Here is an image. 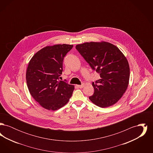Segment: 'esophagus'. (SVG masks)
Masks as SVG:
<instances>
[{"label":"esophagus","mask_w":153,"mask_h":153,"mask_svg":"<svg viewBox=\"0 0 153 153\" xmlns=\"http://www.w3.org/2000/svg\"><path fill=\"white\" fill-rule=\"evenodd\" d=\"M84 84H81V85H77V87L78 88H83L84 87Z\"/></svg>","instance_id":"34e87169"}]
</instances>
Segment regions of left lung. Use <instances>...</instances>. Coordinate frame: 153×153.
<instances>
[{"label":"left lung","mask_w":153,"mask_h":153,"mask_svg":"<svg viewBox=\"0 0 153 153\" xmlns=\"http://www.w3.org/2000/svg\"><path fill=\"white\" fill-rule=\"evenodd\" d=\"M76 49L100 74V79L92 82L95 91L90 100L102 108L115 104L126 92L130 79L129 64L123 54L106 42H85Z\"/></svg>","instance_id":"8db88e82"}]
</instances>
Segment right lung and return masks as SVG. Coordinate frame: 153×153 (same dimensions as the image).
<instances>
[{"mask_svg":"<svg viewBox=\"0 0 153 153\" xmlns=\"http://www.w3.org/2000/svg\"><path fill=\"white\" fill-rule=\"evenodd\" d=\"M72 45L46 46L36 53L30 61L26 82L30 93L45 109L56 111L69 102L74 85L59 80L66 54Z\"/></svg>","mask_w":153,"mask_h":153,"instance_id":"right-lung-1","label":"right lung"}]
</instances>
